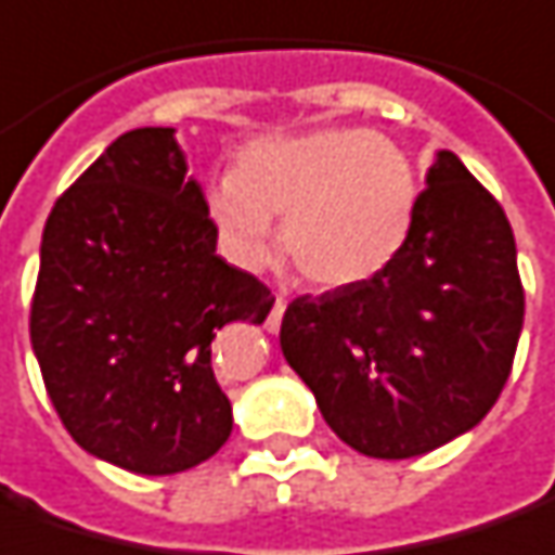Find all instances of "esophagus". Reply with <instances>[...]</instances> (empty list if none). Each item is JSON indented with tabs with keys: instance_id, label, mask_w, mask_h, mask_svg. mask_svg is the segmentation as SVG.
Returning a JSON list of instances; mask_svg holds the SVG:
<instances>
[{
	"instance_id": "34e87169",
	"label": "esophagus",
	"mask_w": 555,
	"mask_h": 555,
	"mask_svg": "<svg viewBox=\"0 0 555 555\" xmlns=\"http://www.w3.org/2000/svg\"><path fill=\"white\" fill-rule=\"evenodd\" d=\"M285 307H288V300H285V297L279 294L276 304H273V312L267 315V331H270V334H276L279 325H282V315H285Z\"/></svg>"
}]
</instances>
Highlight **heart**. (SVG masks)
<instances>
[{"mask_svg": "<svg viewBox=\"0 0 555 555\" xmlns=\"http://www.w3.org/2000/svg\"><path fill=\"white\" fill-rule=\"evenodd\" d=\"M209 215L230 258L258 270L273 251V221L297 273L346 288L383 273L404 248L420 176L398 142L367 130H312L258 139L233 176L209 188Z\"/></svg>", "mask_w": 555, "mask_h": 555, "instance_id": "obj_1", "label": "heart"}]
</instances>
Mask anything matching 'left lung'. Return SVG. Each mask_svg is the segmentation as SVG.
I'll return each mask as SVG.
<instances>
[{
  "instance_id": "1",
  "label": "left lung",
  "mask_w": 555,
  "mask_h": 555,
  "mask_svg": "<svg viewBox=\"0 0 555 555\" xmlns=\"http://www.w3.org/2000/svg\"><path fill=\"white\" fill-rule=\"evenodd\" d=\"M398 258L367 282L297 297L279 343L331 431L413 459L470 431L511 376L526 315L499 199L437 151Z\"/></svg>"
}]
</instances>
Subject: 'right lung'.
I'll list each match as a JSON object with an SVG mask.
<instances>
[{
	"mask_svg": "<svg viewBox=\"0 0 555 555\" xmlns=\"http://www.w3.org/2000/svg\"><path fill=\"white\" fill-rule=\"evenodd\" d=\"M215 243L172 127L118 135L54 203L29 337L56 416L90 455L164 477L224 447L215 331L261 325L276 297Z\"/></svg>",
	"mask_w": 555,
	"mask_h": 555,
	"instance_id": "obj_1",
	"label": "right lung"
}]
</instances>
